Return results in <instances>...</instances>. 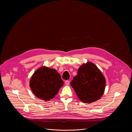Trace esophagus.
Returning a JSON list of instances; mask_svg holds the SVG:
<instances>
[{
    "mask_svg": "<svg viewBox=\"0 0 132 132\" xmlns=\"http://www.w3.org/2000/svg\"><path fill=\"white\" fill-rule=\"evenodd\" d=\"M65 84L66 85H69V84H70V81H69V80H66V81H65Z\"/></svg>",
    "mask_w": 132,
    "mask_h": 132,
    "instance_id": "obj_1",
    "label": "esophagus"
}]
</instances>
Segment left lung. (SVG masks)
I'll return each instance as SVG.
<instances>
[{"instance_id":"left-lung-1","label":"left lung","mask_w":132,"mask_h":132,"mask_svg":"<svg viewBox=\"0 0 132 132\" xmlns=\"http://www.w3.org/2000/svg\"><path fill=\"white\" fill-rule=\"evenodd\" d=\"M71 85L81 101L91 103L99 100L104 94L106 80L97 67L88 62L79 68Z\"/></svg>"}]
</instances>
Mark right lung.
Here are the masks:
<instances>
[{
  "instance_id": "obj_1",
  "label": "right lung",
  "mask_w": 132,
  "mask_h": 132,
  "mask_svg": "<svg viewBox=\"0 0 132 132\" xmlns=\"http://www.w3.org/2000/svg\"><path fill=\"white\" fill-rule=\"evenodd\" d=\"M63 84L55 69L43 67L37 70L31 77L29 85L37 97L47 101L55 96Z\"/></svg>"
}]
</instances>
